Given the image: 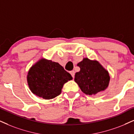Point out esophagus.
<instances>
[{"label":"esophagus","instance_id":"1","mask_svg":"<svg viewBox=\"0 0 134 134\" xmlns=\"http://www.w3.org/2000/svg\"><path fill=\"white\" fill-rule=\"evenodd\" d=\"M71 75L72 76L73 78H74V75H75V71L74 70H72V71H70V72Z\"/></svg>","mask_w":134,"mask_h":134}]
</instances>
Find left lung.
<instances>
[{
	"instance_id": "obj_1",
	"label": "left lung",
	"mask_w": 134,
	"mask_h": 134,
	"mask_svg": "<svg viewBox=\"0 0 134 134\" xmlns=\"http://www.w3.org/2000/svg\"><path fill=\"white\" fill-rule=\"evenodd\" d=\"M77 65L80 70L75 74L74 80L84 93L96 94L107 88L110 80L109 74L99 62L86 57Z\"/></svg>"
}]
</instances>
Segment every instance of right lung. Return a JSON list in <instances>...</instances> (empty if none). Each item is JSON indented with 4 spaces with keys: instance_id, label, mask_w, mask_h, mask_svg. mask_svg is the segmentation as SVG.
I'll return each instance as SVG.
<instances>
[{
    "instance_id": "add662e5",
    "label": "right lung",
    "mask_w": 134,
    "mask_h": 134,
    "mask_svg": "<svg viewBox=\"0 0 134 134\" xmlns=\"http://www.w3.org/2000/svg\"><path fill=\"white\" fill-rule=\"evenodd\" d=\"M72 77L57 62L41 58L28 71L27 82L33 94L45 99L61 93L63 85Z\"/></svg>"
}]
</instances>
